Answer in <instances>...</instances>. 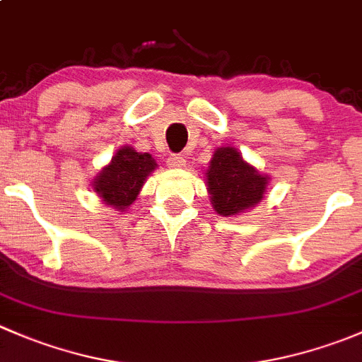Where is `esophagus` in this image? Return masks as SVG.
I'll return each instance as SVG.
<instances>
[{"label":"esophagus","mask_w":362,"mask_h":362,"mask_svg":"<svg viewBox=\"0 0 362 362\" xmlns=\"http://www.w3.org/2000/svg\"><path fill=\"white\" fill-rule=\"evenodd\" d=\"M168 166L173 168V170H180V168L185 166V159L182 158L180 154H171L170 158H168Z\"/></svg>","instance_id":"obj_1"}]
</instances>
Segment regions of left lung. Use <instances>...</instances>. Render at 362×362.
I'll return each mask as SVG.
<instances>
[{
    "mask_svg": "<svg viewBox=\"0 0 362 362\" xmlns=\"http://www.w3.org/2000/svg\"><path fill=\"white\" fill-rule=\"evenodd\" d=\"M210 202L218 215L242 214L264 198L269 178L243 160L233 147H218L206 170Z\"/></svg>",
    "mask_w": 362,
    "mask_h": 362,
    "instance_id": "obj_1",
    "label": "left lung"
}]
</instances>
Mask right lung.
Listing matches in <instances>:
<instances>
[{
  "mask_svg": "<svg viewBox=\"0 0 362 362\" xmlns=\"http://www.w3.org/2000/svg\"><path fill=\"white\" fill-rule=\"evenodd\" d=\"M156 168L158 163L151 154H141L133 147H122L115 152L110 164H107L94 178V192L105 204L126 211Z\"/></svg>",
  "mask_w": 362,
  "mask_h": 362,
  "instance_id": "add662e5",
  "label": "right lung"
}]
</instances>
